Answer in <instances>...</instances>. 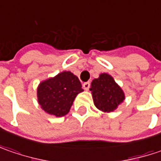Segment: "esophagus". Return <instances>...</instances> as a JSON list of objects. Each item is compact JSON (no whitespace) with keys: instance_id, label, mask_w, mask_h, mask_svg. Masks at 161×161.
<instances>
[{"instance_id":"esophagus-1","label":"esophagus","mask_w":161,"mask_h":161,"mask_svg":"<svg viewBox=\"0 0 161 161\" xmlns=\"http://www.w3.org/2000/svg\"><path fill=\"white\" fill-rule=\"evenodd\" d=\"M90 87V81H87V82L83 83V89L85 90H89Z\"/></svg>"}]
</instances>
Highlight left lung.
<instances>
[{
    "label": "left lung",
    "instance_id": "obj_1",
    "mask_svg": "<svg viewBox=\"0 0 161 161\" xmlns=\"http://www.w3.org/2000/svg\"><path fill=\"white\" fill-rule=\"evenodd\" d=\"M90 90L94 105L104 113H111L125 99V95L114 78L108 73H101L91 82Z\"/></svg>",
    "mask_w": 161,
    "mask_h": 161
}]
</instances>
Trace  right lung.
<instances>
[{
	"mask_svg": "<svg viewBox=\"0 0 161 161\" xmlns=\"http://www.w3.org/2000/svg\"><path fill=\"white\" fill-rule=\"evenodd\" d=\"M81 83L71 71H62L37 86V102L49 114L61 117L69 113L75 97L82 92Z\"/></svg>",
	"mask_w": 161,
	"mask_h": 161,
	"instance_id": "1",
	"label": "right lung"
}]
</instances>
